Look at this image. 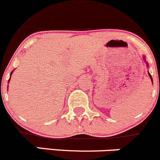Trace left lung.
<instances>
[{
  "mask_svg": "<svg viewBox=\"0 0 160 160\" xmlns=\"http://www.w3.org/2000/svg\"><path fill=\"white\" fill-rule=\"evenodd\" d=\"M146 64H147V63H146ZM147 65H148V64H147ZM148 74H149V76H150V78H151V80H152V76H151V75H150V74L149 73V72H148Z\"/></svg>",
  "mask_w": 160,
  "mask_h": 160,
  "instance_id": "left-lung-1",
  "label": "left lung"
}]
</instances>
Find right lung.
I'll list each match as a JSON object with an SVG mask.
<instances>
[{"label":"right lung","mask_w":160,"mask_h":160,"mask_svg":"<svg viewBox=\"0 0 160 160\" xmlns=\"http://www.w3.org/2000/svg\"><path fill=\"white\" fill-rule=\"evenodd\" d=\"M12 72H13V71H12V72H11V73H12ZM10 80V79H9Z\"/></svg>","instance_id":"obj_1"}]
</instances>
